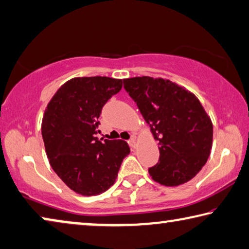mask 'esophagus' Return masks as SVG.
<instances>
[{"label": "esophagus", "instance_id": "obj_1", "mask_svg": "<svg viewBox=\"0 0 249 249\" xmlns=\"http://www.w3.org/2000/svg\"><path fill=\"white\" fill-rule=\"evenodd\" d=\"M128 143H129L130 146H131V148H136V138H134V137L130 138Z\"/></svg>", "mask_w": 249, "mask_h": 249}]
</instances>
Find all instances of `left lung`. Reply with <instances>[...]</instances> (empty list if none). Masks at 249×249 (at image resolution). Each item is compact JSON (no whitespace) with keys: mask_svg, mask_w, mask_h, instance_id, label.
I'll return each instance as SVG.
<instances>
[{"mask_svg":"<svg viewBox=\"0 0 249 249\" xmlns=\"http://www.w3.org/2000/svg\"><path fill=\"white\" fill-rule=\"evenodd\" d=\"M124 88L159 140V162L149 168L153 180L177 186L193 178L205 165L213 140V124L199 100L163 78L124 79Z\"/></svg>","mask_w":249,"mask_h":249,"instance_id":"8db88e82","label":"left lung"}]
</instances>
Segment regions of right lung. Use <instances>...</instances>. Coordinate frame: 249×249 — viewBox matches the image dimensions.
Wrapping results in <instances>:
<instances>
[{
    "instance_id": "1",
    "label": "right lung",
    "mask_w": 249,
    "mask_h": 249,
    "mask_svg": "<svg viewBox=\"0 0 249 249\" xmlns=\"http://www.w3.org/2000/svg\"><path fill=\"white\" fill-rule=\"evenodd\" d=\"M122 88L109 77H78L52 98L42 121V136L55 173L72 191L97 195L111 186L130 153L124 140L98 139L104 106Z\"/></svg>"
}]
</instances>
